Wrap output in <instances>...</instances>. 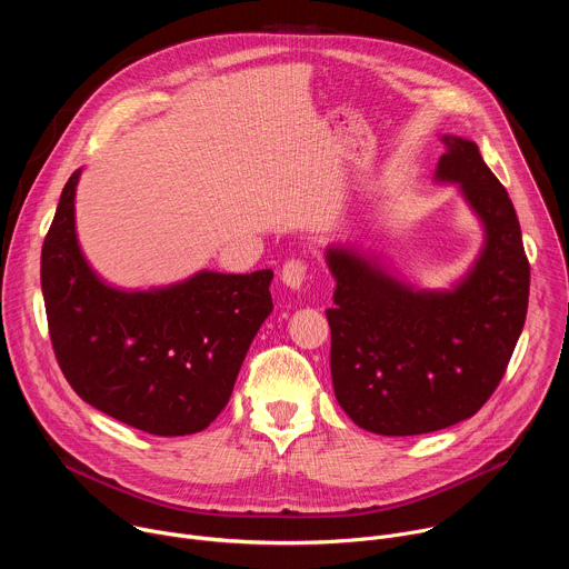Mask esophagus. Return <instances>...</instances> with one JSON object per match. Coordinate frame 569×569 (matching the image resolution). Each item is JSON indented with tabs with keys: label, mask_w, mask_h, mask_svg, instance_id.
<instances>
[{
	"label": "esophagus",
	"mask_w": 569,
	"mask_h": 569,
	"mask_svg": "<svg viewBox=\"0 0 569 569\" xmlns=\"http://www.w3.org/2000/svg\"><path fill=\"white\" fill-rule=\"evenodd\" d=\"M281 281L292 290H301L308 283V266L299 259L288 261L281 270Z\"/></svg>",
	"instance_id": "34e87169"
}]
</instances>
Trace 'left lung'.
I'll list each match as a JSON object with an SVG mask.
<instances>
[{
    "label": "left lung",
    "mask_w": 569,
    "mask_h": 569,
    "mask_svg": "<svg viewBox=\"0 0 569 569\" xmlns=\"http://www.w3.org/2000/svg\"><path fill=\"white\" fill-rule=\"evenodd\" d=\"M441 141L435 180L459 184L483 227L475 263L452 288H417L373 254L327 248L336 398L356 426L385 437L470 419L500 385L527 317L529 261L513 202L475 141Z\"/></svg>",
    "instance_id": "1"
}]
</instances>
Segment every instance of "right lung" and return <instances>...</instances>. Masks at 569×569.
<instances>
[{
    "instance_id": "obj_1",
    "label": "right lung",
    "mask_w": 569,
    "mask_h": 569,
    "mask_svg": "<svg viewBox=\"0 0 569 569\" xmlns=\"http://www.w3.org/2000/svg\"><path fill=\"white\" fill-rule=\"evenodd\" d=\"M78 169L42 246V295L58 365L103 415L157 437L204 430L231 396L272 312V270L198 274L150 290L106 283L76 236Z\"/></svg>"
}]
</instances>
